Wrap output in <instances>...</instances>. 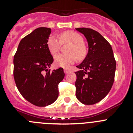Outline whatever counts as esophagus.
<instances>
[{"instance_id":"esophagus-1","label":"esophagus","mask_w":133,"mask_h":133,"mask_svg":"<svg viewBox=\"0 0 133 133\" xmlns=\"http://www.w3.org/2000/svg\"><path fill=\"white\" fill-rule=\"evenodd\" d=\"M64 73L65 74H68L70 72V70H69V69H64Z\"/></svg>"}]
</instances>
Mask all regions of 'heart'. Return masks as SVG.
<instances>
[{
    "instance_id": "obj_1",
    "label": "heart",
    "mask_w": 133,
    "mask_h": 133,
    "mask_svg": "<svg viewBox=\"0 0 133 133\" xmlns=\"http://www.w3.org/2000/svg\"><path fill=\"white\" fill-rule=\"evenodd\" d=\"M71 43L68 48L67 52L70 54H58L55 57V64L56 66L66 68L73 64L78 59L85 56L86 50L83 36L73 31H66L58 38L55 35H50L47 40V46L51 55H55L59 51L62 44Z\"/></svg>"
}]
</instances>
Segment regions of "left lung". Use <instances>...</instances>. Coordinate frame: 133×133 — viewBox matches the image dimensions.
<instances>
[{
  "label": "left lung",
  "mask_w": 133,
  "mask_h": 133,
  "mask_svg": "<svg viewBox=\"0 0 133 133\" xmlns=\"http://www.w3.org/2000/svg\"><path fill=\"white\" fill-rule=\"evenodd\" d=\"M76 30L84 35L89 44L87 55L75 72L76 97L84 104H94L106 97L115 80L116 61L109 43L99 32L88 28Z\"/></svg>",
  "instance_id": "1"
}]
</instances>
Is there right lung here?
<instances>
[{
	"instance_id": "add662e5",
	"label": "right lung",
	"mask_w": 133,
	"mask_h": 133,
	"mask_svg": "<svg viewBox=\"0 0 133 133\" xmlns=\"http://www.w3.org/2000/svg\"><path fill=\"white\" fill-rule=\"evenodd\" d=\"M51 29L40 27L21 40L14 56L16 87L29 103L37 107L51 104L58 96V84L64 77L63 68L48 70L53 57L47 46Z\"/></svg>"
}]
</instances>
